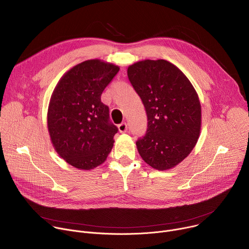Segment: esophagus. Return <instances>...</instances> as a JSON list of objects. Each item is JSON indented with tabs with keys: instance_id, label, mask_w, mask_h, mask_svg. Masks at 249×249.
I'll return each mask as SVG.
<instances>
[{
	"instance_id": "1",
	"label": "esophagus",
	"mask_w": 249,
	"mask_h": 249,
	"mask_svg": "<svg viewBox=\"0 0 249 249\" xmlns=\"http://www.w3.org/2000/svg\"><path fill=\"white\" fill-rule=\"evenodd\" d=\"M118 130L120 133H125L128 130V126L126 123H121L118 125Z\"/></svg>"
}]
</instances>
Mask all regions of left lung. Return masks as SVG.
Masks as SVG:
<instances>
[{"instance_id":"obj_1","label":"left lung","mask_w":249,"mask_h":249,"mask_svg":"<svg viewBox=\"0 0 249 249\" xmlns=\"http://www.w3.org/2000/svg\"><path fill=\"white\" fill-rule=\"evenodd\" d=\"M148 117L146 136L136 142L141 158L158 170L180 163L201 132L199 96L182 71L162 59L142 60L127 69Z\"/></svg>"}]
</instances>
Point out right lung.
Returning <instances> with one entry per match:
<instances>
[{
	"label": "right lung",
	"instance_id": "1",
	"mask_svg": "<svg viewBox=\"0 0 249 249\" xmlns=\"http://www.w3.org/2000/svg\"><path fill=\"white\" fill-rule=\"evenodd\" d=\"M119 69L99 59L84 61L66 72L52 92L47 112L51 143L76 168H95L113 148L118 129L100 96Z\"/></svg>",
	"mask_w": 249,
	"mask_h": 249
}]
</instances>
